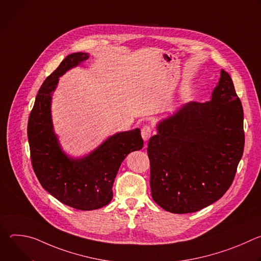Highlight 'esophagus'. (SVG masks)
<instances>
[{"label": "esophagus", "mask_w": 261, "mask_h": 261, "mask_svg": "<svg viewBox=\"0 0 261 261\" xmlns=\"http://www.w3.org/2000/svg\"><path fill=\"white\" fill-rule=\"evenodd\" d=\"M153 135V129L151 126L148 125H144L142 128H141V137L143 138L144 141H147L148 139H150V137Z\"/></svg>", "instance_id": "1"}]
</instances>
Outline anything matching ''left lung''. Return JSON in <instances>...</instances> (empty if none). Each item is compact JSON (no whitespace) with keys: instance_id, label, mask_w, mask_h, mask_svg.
<instances>
[{"instance_id":"left-lung-1","label":"left lung","mask_w":261,"mask_h":261,"mask_svg":"<svg viewBox=\"0 0 261 261\" xmlns=\"http://www.w3.org/2000/svg\"><path fill=\"white\" fill-rule=\"evenodd\" d=\"M244 145L242 102L230 75L221 70L211 101L184 105L148 140L154 201L173 214L214 203L231 186Z\"/></svg>"}]
</instances>
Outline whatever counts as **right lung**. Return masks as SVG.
<instances>
[{"mask_svg": "<svg viewBox=\"0 0 261 261\" xmlns=\"http://www.w3.org/2000/svg\"><path fill=\"white\" fill-rule=\"evenodd\" d=\"M88 59V54L75 53L62 61L39 89L28 122L31 161L37 178L58 200L81 211L97 210L111 201L123 160L143 146L140 130L135 129L111 136L84 159H69L61 151L53 130L50 95L61 75Z\"/></svg>", "mask_w": 261, "mask_h": 261, "instance_id": "right-lung-1", "label": "right lung"}]
</instances>
